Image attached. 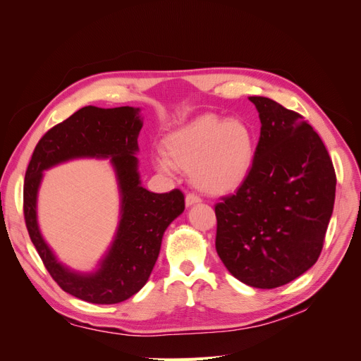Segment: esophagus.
I'll list each match as a JSON object with an SVG mask.
<instances>
[{"mask_svg":"<svg viewBox=\"0 0 361 361\" xmlns=\"http://www.w3.org/2000/svg\"><path fill=\"white\" fill-rule=\"evenodd\" d=\"M200 202H202V199L197 194H187V197H185V204L187 206H192V204L200 203Z\"/></svg>","mask_w":361,"mask_h":361,"instance_id":"34e87169","label":"esophagus"}]
</instances>
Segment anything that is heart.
<instances>
[{"label":"heart","mask_w":361,"mask_h":361,"mask_svg":"<svg viewBox=\"0 0 361 361\" xmlns=\"http://www.w3.org/2000/svg\"><path fill=\"white\" fill-rule=\"evenodd\" d=\"M164 157L157 166L191 173V182L207 194L236 190L256 158V134L243 118L224 120L204 114L173 130L162 141Z\"/></svg>","instance_id":"heart-1"}]
</instances>
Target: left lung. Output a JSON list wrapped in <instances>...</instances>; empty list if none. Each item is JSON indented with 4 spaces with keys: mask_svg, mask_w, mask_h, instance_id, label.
Here are the masks:
<instances>
[{
    "mask_svg": "<svg viewBox=\"0 0 361 361\" xmlns=\"http://www.w3.org/2000/svg\"><path fill=\"white\" fill-rule=\"evenodd\" d=\"M260 138L248 178L215 204V248L228 272L274 289L318 260L336 197L329 150L307 120L276 101L251 96Z\"/></svg>",
    "mask_w": 361,
    "mask_h": 361,
    "instance_id": "1",
    "label": "left lung"
}]
</instances>
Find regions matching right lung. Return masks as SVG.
Listing matches in <instances>:
<instances>
[{"instance_id": "add662e5", "label": "right lung", "mask_w": 361, "mask_h": 361, "mask_svg": "<svg viewBox=\"0 0 361 361\" xmlns=\"http://www.w3.org/2000/svg\"><path fill=\"white\" fill-rule=\"evenodd\" d=\"M138 108L84 106L52 126L32 152L24 182V218L31 243L57 285L93 304H117L146 285L159 255L162 235L185 209L180 190L157 194L140 185L137 138L143 126ZM80 156H113L123 191V220L111 253L94 275H78L59 264L42 241L35 221L41 171Z\"/></svg>"}]
</instances>
